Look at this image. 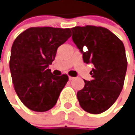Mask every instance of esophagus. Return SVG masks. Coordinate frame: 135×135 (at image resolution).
Listing matches in <instances>:
<instances>
[{
	"label": "esophagus",
	"instance_id": "obj_1",
	"mask_svg": "<svg viewBox=\"0 0 135 135\" xmlns=\"http://www.w3.org/2000/svg\"><path fill=\"white\" fill-rule=\"evenodd\" d=\"M74 79V77H72V76H69V80H73Z\"/></svg>",
	"mask_w": 135,
	"mask_h": 135
}]
</instances>
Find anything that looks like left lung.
Listing matches in <instances>:
<instances>
[{
	"label": "left lung",
	"mask_w": 135,
	"mask_h": 135,
	"mask_svg": "<svg viewBox=\"0 0 135 135\" xmlns=\"http://www.w3.org/2000/svg\"><path fill=\"white\" fill-rule=\"evenodd\" d=\"M71 31L83 61L94 65L90 72L93 80H84L83 89L76 94L78 101L85 111L99 114L114 104L123 88L127 70L124 44L103 27L76 26Z\"/></svg>",
	"instance_id": "left-lung-1"
}]
</instances>
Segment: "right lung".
Wrapping results in <instances>:
<instances>
[{"instance_id":"1","label":"right lung","mask_w":135,"mask_h":135,"mask_svg":"<svg viewBox=\"0 0 135 135\" xmlns=\"http://www.w3.org/2000/svg\"><path fill=\"white\" fill-rule=\"evenodd\" d=\"M70 33V28L33 27L14 40L9 59L12 80L19 99L30 110L45 112L52 108L68 81L67 74L53 75L48 67Z\"/></svg>"}]
</instances>
